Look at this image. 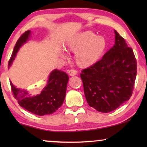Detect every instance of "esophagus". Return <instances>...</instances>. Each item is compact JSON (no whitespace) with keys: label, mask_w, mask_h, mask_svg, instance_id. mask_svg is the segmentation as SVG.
Instances as JSON below:
<instances>
[{"label":"esophagus","mask_w":147,"mask_h":147,"mask_svg":"<svg viewBox=\"0 0 147 147\" xmlns=\"http://www.w3.org/2000/svg\"><path fill=\"white\" fill-rule=\"evenodd\" d=\"M67 73H68V74H69V76H75V75H76V74H77L78 71H76V69H71L68 70V71H67Z\"/></svg>","instance_id":"1"}]
</instances>
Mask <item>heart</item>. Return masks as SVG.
Returning <instances> with one entry per match:
<instances>
[{
	"mask_svg": "<svg viewBox=\"0 0 147 147\" xmlns=\"http://www.w3.org/2000/svg\"><path fill=\"white\" fill-rule=\"evenodd\" d=\"M107 41L102 36H97L90 31L78 33L67 43L69 51L75 53L76 63L81 67H90L99 61L104 55ZM65 56V54L62 53Z\"/></svg>",
	"mask_w": 147,
	"mask_h": 147,
	"instance_id": "b5f03b06",
	"label": "heart"
}]
</instances>
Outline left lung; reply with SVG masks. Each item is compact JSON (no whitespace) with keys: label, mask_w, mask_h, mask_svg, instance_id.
<instances>
[{"label":"left lung","mask_w":147,"mask_h":147,"mask_svg":"<svg viewBox=\"0 0 147 147\" xmlns=\"http://www.w3.org/2000/svg\"><path fill=\"white\" fill-rule=\"evenodd\" d=\"M114 33L113 47L80 74L88 104L104 113L113 111L130 99L137 71L132 48L117 31Z\"/></svg>","instance_id":"left-lung-1"}]
</instances>
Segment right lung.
I'll return each mask as SVG.
<instances>
[{
    "label": "right lung",
    "mask_w": 147,
    "mask_h": 147,
    "mask_svg": "<svg viewBox=\"0 0 147 147\" xmlns=\"http://www.w3.org/2000/svg\"><path fill=\"white\" fill-rule=\"evenodd\" d=\"M30 33V31H25L18 39L9 59V67L15 59L20 47L27 41ZM68 80L67 74L65 72L53 70L50 74L47 86L41 94L35 96H30L28 91L15 87L11 82L10 84L14 98L21 107L36 115L43 116L53 114L63 104Z\"/></svg>",
    "instance_id": "right-lung-1"
}]
</instances>
